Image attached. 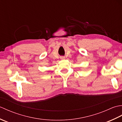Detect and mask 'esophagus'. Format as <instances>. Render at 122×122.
Returning <instances> with one entry per match:
<instances>
[{"instance_id": "esophagus-1", "label": "esophagus", "mask_w": 122, "mask_h": 122, "mask_svg": "<svg viewBox=\"0 0 122 122\" xmlns=\"http://www.w3.org/2000/svg\"><path fill=\"white\" fill-rule=\"evenodd\" d=\"M61 60H65V57H64V56L61 57Z\"/></svg>"}]
</instances>
